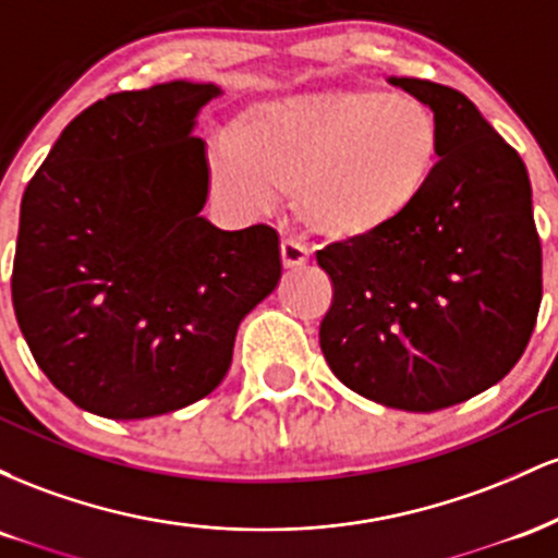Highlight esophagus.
<instances>
[{"label": "esophagus", "instance_id": "34e87169", "mask_svg": "<svg viewBox=\"0 0 558 558\" xmlns=\"http://www.w3.org/2000/svg\"><path fill=\"white\" fill-rule=\"evenodd\" d=\"M280 259H283L286 270H293V267L306 265V259H310V254H306V248L301 246L299 241L283 239V241H280Z\"/></svg>", "mask_w": 558, "mask_h": 558}]
</instances>
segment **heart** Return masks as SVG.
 Listing matches in <instances>:
<instances>
[{
  "label": "heart",
  "instance_id": "obj_1",
  "mask_svg": "<svg viewBox=\"0 0 558 558\" xmlns=\"http://www.w3.org/2000/svg\"><path fill=\"white\" fill-rule=\"evenodd\" d=\"M440 125L425 101L375 88L272 96L248 105L209 157L215 189L262 213L291 191L293 215L332 243L386 233L425 196Z\"/></svg>",
  "mask_w": 558,
  "mask_h": 558
}]
</instances>
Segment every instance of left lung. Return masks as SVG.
<instances>
[{
    "mask_svg": "<svg viewBox=\"0 0 558 558\" xmlns=\"http://www.w3.org/2000/svg\"><path fill=\"white\" fill-rule=\"evenodd\" d=\"M430 107L440 159L399 226L330 243L319 349L364 399L438 412L496 386L520 362L543 296L541 239L522 157L457 88L388 78Z\"/></svg>",
    "mask_w": 558,
    "mask_h": 558,
    "instance_id": "left-lung-1",
    "label": "left lung"
}]
</instances>
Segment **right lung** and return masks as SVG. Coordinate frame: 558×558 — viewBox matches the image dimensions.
<instances>
[{
    "label": "right lung",
    "instance_id": "add662e5",
    "mask_svg": "<svg viewBox=\"0 0 558 558\" xmlns=\"http://www.w3.org/2000/svg\"><path fill=\"white\" fill-rule=\"evenodd\" d=\"M215 83L170 81L70 120L21 202L12 306L75 407L146 420L209 396L241 319L280 280L267 226L220 230L196 118Z\"/></svg>",
    "mask_w": 558,
    "mask_h": 558
}]
</instances>
